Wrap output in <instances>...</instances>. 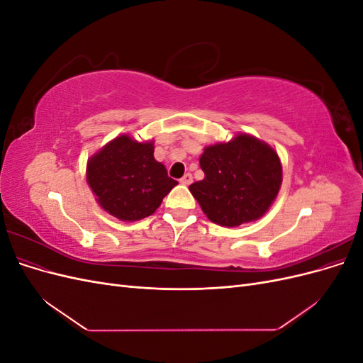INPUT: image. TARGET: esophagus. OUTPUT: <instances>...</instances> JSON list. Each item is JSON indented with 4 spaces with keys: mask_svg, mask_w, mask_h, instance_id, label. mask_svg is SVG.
Wrapping results in <instances>:
<instances>
[{
    "mask_svg": "<svg viewBox=\"0 0 363 363\" xmlns=\"http://www.w3.org/2000/svg\"><path fill=\"white\" fill-rule=\"evenodd\" d=\"M180 183L184 184V186H189V184L192 183V175H191L189 172H186V174L183 175V177L180 179Z\"/></svg>",
    "mask_w": 363,
    "mask_h": 363,
    "instance_id": "obj_1",
    "label": "esophagus"
}]
</instances>
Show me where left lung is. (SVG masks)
I'll return each mask as SVG.
<instances>
[{
    "mask_svg": "<svg viewBox=\"0 0 363 363\" xmlns=\"http://www.w3.org/2000/svg\"><path fill=\"white\" fill-rule=\"evenodd\" d=\"M200 167L204 179L192 183L189 191L204 215L223 227L257 221L281 188L277 151L248 133L204 147Z\"/></svg>",
    "mask_w": 363,
    "mask_h": 363,
    "instance_id": "left-lung-1",
    "label": "left lung"
}]
</instances>
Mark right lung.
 Segmentation results:
<instances>
[{
    "mask_svg": "<svg viewBox=\"0 0 363 363\" xmlns=\"http://www.w3.org/2000/svg\"><path fill=\"white\" fill-rule=\"evenodd\" d=\"M86 180L103 211L125 223L155 213L179 184L155 159V140L128 135L116 136L89 157Z\"/></svg>",
    "mask_w": 363,
    "mask_h": 363,
    "instance_id": "add662e5",
    "label": "right lung"
}]
</instances>
